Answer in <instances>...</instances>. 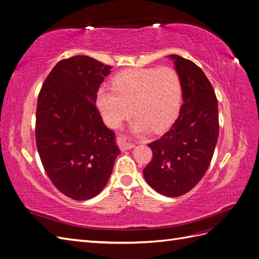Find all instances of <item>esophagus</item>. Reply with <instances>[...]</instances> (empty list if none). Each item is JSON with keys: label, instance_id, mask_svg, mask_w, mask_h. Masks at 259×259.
I'll return each mask as SVG.
<instances>
[{"label": "esophagus", "instance_id": "esophagus-1", "mask_svg": "<svg viewBox=\"0 0 259 259\" xmlns=\"http://www.w3.org/2000/svg\"><path fill=\"white\" fill-rule=\"evenodd\" d=\"M117 146H119V148L121 149L122 151H125V150H128V149H132V148H134V144H132V143H130V142H127L126 139H124V138H122V137H119L117 138Z\"/></svg>", "mask_w": 259, "mask_h": 259}]
</instances>
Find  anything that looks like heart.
Returning a JSON list of instances; mask_svg holds the SVG:
<instances>
[{
	"label": "heart",
	"instance_id": "b5f03b06",
	"mask_svg": "<svg viewBox=\"0 0 259 259\" xmlns=\"http://www.w3.org/2000/svg\"><path fill=\"white\" fill-rule=\"evenodd\" d=\"M180 98L182 82L175 69H131L114 76L112 90L100 88L97 91L96 107L110 127H119L133 107L137 115L133 130L161 132L174 121Z\"/></svg>",
	"mask_w": 259,
	"mask_h": 259
}]
</instances>
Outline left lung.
<instances>
[{"label": "left lung", "mask_w": 259, "mask_h": 259, "mask_svg": "<svg viewBox=\"0 0 259 259\" xmlns=\"http://www.w3.org/2000/svg\"><path fill=\"white\" fill-rule=\"evenodd\" d=\"M182 82L184 104L170 130L148 146L152 160L143 170L156 192L174 198L189 192L204 176L219 134L218 103L202 69L178 55H169Z\"/></svg>", "instance_id": "8db88e82"}]
</instances>
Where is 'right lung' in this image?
I'll return each instance as SVG.
<instances>
[{"label":"right lung","mask_w":259,"mask_h":259,"mask_svg":"<svg viewBox=\"0 0 259 259\" xmlns=\"http://www.w3.org/2000/svg\"><path fill=\"white\" fill-rule=\"evenodd\" d=\"M111 68L82 55L62 59L37 97L35 140L43 167L53 185L76 201L100 193L120 154L95 104Z\"/></svg>","instance_id":"right-lung-1"}]
</instances>
